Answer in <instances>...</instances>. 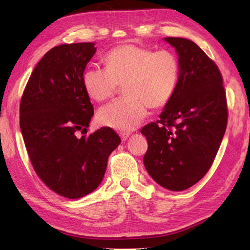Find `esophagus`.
<instances>
[{"mask_svg": "<svg viewBox=\"0 0 250 250\" xmlns=\"http://www.w3.org/2000/svg\"><path fill=\"white\" fill-rule=\"evenodd\" d=\"M120 137H121V141L122 142H125L126 140H128V137L131 135L129 132H121V133L119 134Z\"/></svg>", "mask_w": 250, "mask_h": 250, "instance_id": "obj_1", "label": "esophagus"}]
</instances>
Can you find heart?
<instances>
[{"instance_id": "b5f03b06", "label": "heart", "mask_w": 250, "mask_h": 250, "mask_svg": "<svg viewBox=\"0 0 250 250\" xmlns=\"http://www.w3.org/2000/svg\"><path fill=\"white\" fill-rule=\"evenodd\" d=\"M105 70L88 67L83 73V87L94 102L113 98L125 86L126 98L101 108V125L118 131H132L145 119L149 107L159 109L172 99L179 82L177 57L169 50L122 44L104 58Z\"/></svg>"}]
</instances>
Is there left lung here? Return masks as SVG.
Wrapping results in <instances>:
<instances>
[{"label":"left lung","instance_id":"8db88e82","mask_svg":"<svg viewBox=\"0 0 250 250\" xmlns=\"http://www.w3.org/2000/svg\"><path fill=\"white\" fill-rule=\"evenodd\" d=\"M177 52L180 74L160 119L142 129L143 161L151 178L171 191L190 188L208 172L225 135L228 109L222 76L192 41L166 37Z\"/></svg>","mask_w":250,"mask_h":250}]
</instances>
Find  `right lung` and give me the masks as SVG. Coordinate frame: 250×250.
I'll return each mask as SVG.
<instances>
[{
	"label": "right lung",
	"mask_w": 250,
	"mask_h": 250,
	"mask_svg": "<svg viewBox=\"0 0 250 250\" xmlns=\"http://www.w3.org/2000/svg\"><path fill=\"white\" fill-rule=\"evenodd\" d=\"M95 51L93 43L54 47L32 72L20 103V129L32 166L47 187L67 199L99 187L121 142L108 126L77 136L87 133L93 116L82 79Z\"/></svg>",
	"instance_id": "1"
}]
</instances>
